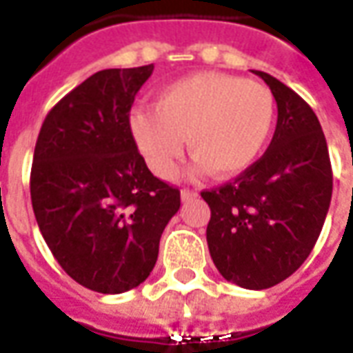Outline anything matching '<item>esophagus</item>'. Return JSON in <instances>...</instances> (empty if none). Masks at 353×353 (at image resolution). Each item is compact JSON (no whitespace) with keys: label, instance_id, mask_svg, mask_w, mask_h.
Wrapping results in <instances>:
<instances>
[{"label":"esophagus","instance_id":"obj_1","mask_svg":"<svg viewBox=\"0 0 353 353\" xmlns=\"http://www.w3.org/2000/svg\"><path fill=\"white\" fill-rule=\"evenodd\" d=\"M196 196H199V192L196 191H192V189H181V200H183V202L196 199Z\"/></svg>","mask_w":353,"mask_h":353}]
</instances>
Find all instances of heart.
Returning a JSON list of instances; mask_svg holds the SVG:
<instances>
[{
  "label": "heart",
  "mask_w": 353,
  "mask_h": 353,
  "mask_svg": "<svg viewBox=\"0 0 353 353\" xmlns=\"http://www.w3.org/2000/svg\"><path fill=\"white\" fill-rule=\"evenodd\" d=\"M276 123L270 88L236 75L199 72L170 83L153 108L134 109L132 138L154 176L170 179L185 139L196 157L194 174L234 177L259 161Z\"/></svg>",
  "instance_id": "obj_1"
}]
</instances>
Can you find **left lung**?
<instances>
[{
	"instance_id": "8db88e82",
	"label": "left lung",
	"mask_w": 353,
	"mask_h": 353,
	"mask_svg": "<svg viewBox=\"0 0 353 353\" xmlns=\"http://www.w3.org/2000/svg\"><path fill=\"white\" fill-rule=\"evenodd\" d=\"M278 105L272 141L252 168L212 191L206 240L227 281L245 289L280 283L310 255L325 223L333 172L318 117L306 101L265 72Z\"/></svg>"
}]
</instances>
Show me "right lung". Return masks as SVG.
<instances>
[{"mask_svg": "<svg viewBox=\"0 0 353 353\" xmlns=\"http://www.w3.org/2000/svg\"><path fill=\"white\" fill-rule=\"evenodd\" d=\"M153 68L90 75L50 109L35 143L30 192L43 238L68 276L105 295L147 280L181 206L179 189L149 172L128 124Z\"/></svg>", "mask_w": 353, "mask_h": 353, "instance_id": "obj_1", "label": "right lung"}]
</instances>
